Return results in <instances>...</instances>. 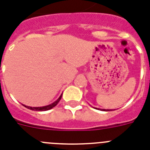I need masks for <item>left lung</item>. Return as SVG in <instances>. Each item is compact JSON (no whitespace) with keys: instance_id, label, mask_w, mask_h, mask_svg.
<instances>
[{"instance_id":"left-lung-1","label":"left lung","mask_w":150,"mask_h":150,"mask_svg":"<svg viewBox=\"0 0 150 150\" xmlns=\"http://www.w3.org/2000/svg\"><path fill=\"white\" fill-rule=\"evenodd\" d=\"M101 110V109H100ZM101 110H103V111H108V110H105V109H102Z\"/></svg>"}]
</instances>
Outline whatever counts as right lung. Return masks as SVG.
<instances>
[{"mask_svg":"<svg viewBox=\"0 0 150 150\" xmlns=\"http://www.w3.org/2000/svg\"><path fill=\"white\" fill-rule=\"evenodd\" d=\"M62 94L60 95V97L59 98L57 99V100L55 101V102H53L52 104H49V105H47V106H43V107H37V108H33V107H29V106H25L26 108H28V109H30V110H36V111H46V110H50V109H52V108H54V107H56V105H57V104L59 102V100H61L62 98Z\"/></svg>","mask_w":150,"mask_h":150,"instance_id":"right-lung-1","label":"right lung"}]
</instances>
